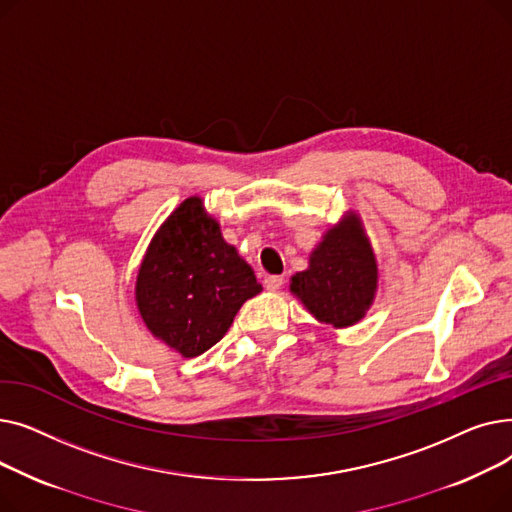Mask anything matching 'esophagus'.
Listing matches in <instances>:
<instances>
[{"label": "esophagus", "instance_id": "obj_1", "mask_svg": "<svg viewBox=\"0 0 512 512\" xmlns=\"http://www.w3.org/2000/svg\"><path fill=\"white\" fill-rule=\"evenodd\" d=\"M282 284H284V278H282V276H267V278L263 280L265 290H270V292H276Z\"/></svg>", "mask_w": 512, "mask_h": 512}]
</instances>
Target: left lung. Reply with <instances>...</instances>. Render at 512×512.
Returning <instances> with one entry per match:
<instances>
[{
  "label": "left lung",
  "mask_w": 512,
  "mask_h": 512,
  "mask_svg": "<svg viewBox=\"0 0 512 512\" xmlns=\"http://www.w3.org/2000/svg\"><path fill=\"white\" fill-rule=\"evenodd\" d=\"M378 288V263L357 213L348 211L313 249L309 267L292 276L290 290L307 311L332 328L361 321Z\"/></svg>",
  "instance_id": "8db88e82"
}]
</instances>
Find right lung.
Masks as SVG:
<instances>
[{
	"label": "right lung",
	"mask_w": 512,
	"mask_h": 512,
	"mask_svg": "<svg viewBox=\"0 0 512 512\" xmlns=\"http://www.w3.org/2000/svg\"><path fill=\"white\" fill-rule=\"evenodd\" d=\"M261 284L224 240L199 197L182 201L159 226L139 267V313L149 332L191 359L220 342Z\"/></svg>",
	"instance_id": "1"
}]
</instances>
